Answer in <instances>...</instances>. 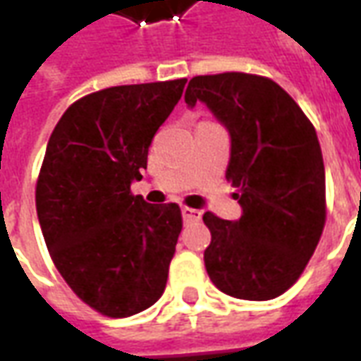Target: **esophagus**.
<instances>
[{
    "label": "esophagus",
    "instance_id": "esophagus-1",
    "mask_svg": "<svg viewBox=\"0 0 361 361\" xmlns=\"http://www.w3.org/2000/svg\"><path fill=\"white\" fill-rule=\"evenodd\" d=\"M181 216H183L185 222H189V220L201 219V212L195 211V209H191V207H181Z\"/></svg>",
    "mask_w": 361,
    "mask_h": 361
}]
</instances>
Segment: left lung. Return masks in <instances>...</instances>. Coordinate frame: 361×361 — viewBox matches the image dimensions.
I'll use <instances>...</instances> for the list:
<instances>
[{
	"instance_id": "obj_1",
	"label": "left lung",
	"mask_w": 361,
	"mask_h": 361,
	"mask_svg": "<svg viewBox=\"0 0 361 361\" xmlns=\"http://www.w3.org/2000/svg\"><path fill=\"white\" fill-rule=\"evenodd\" d=\"M207 104L232 141L226 180L238 188L240 220L204 212V267L220 292L265 302L300 279L326 216L317 133L294 98L250 73L193 77L185 104Z\"/></svg>"
}]
</instances>
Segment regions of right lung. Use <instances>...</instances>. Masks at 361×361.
<instances>
[{"label":"right lung","mask_w":361,"mask_h":361,"mask_svg":"<svg viewBox=\"0 0 361 361\" xmlns=\"http://www.w3.org/2000/svg\"><path fill=\"white\" fill-rule=\"evenodd\" d=\"M188 79L123 85L73 102L51 131L36 212L54 265L82 302L129 317L162 295L181 232L176 203L131 193Z\"/></svg>","instance_id":"1"}]
</instances>
